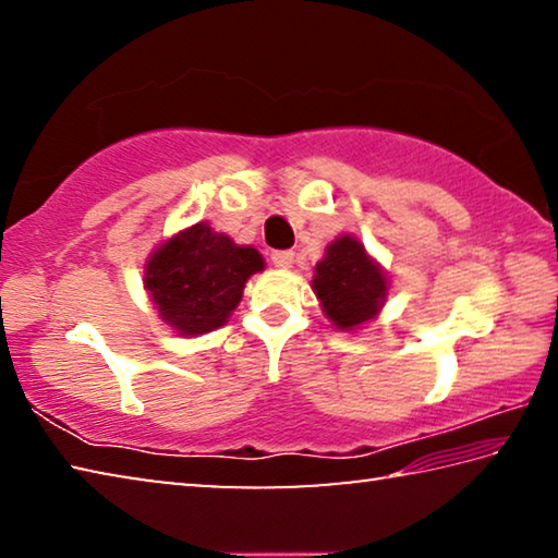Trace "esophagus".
Segmentation results:
<instances>
[{
    "label": "esophagus",
    "instance_id": "esophagus-1",
    "mask_svg": "<svg viewBox=\"0 0 558 558\" xmlns=\"http://www.w3.org/2000/svg\"><path fill=\"white\" fill-rule=\"evenodd\" d=\"M272 266L276 268H292V263H295V253L292 251H272Z\"/></svg>",
    "mask_w": 558,
    "mask_h": 558
}]
</instances>
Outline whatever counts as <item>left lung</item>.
I'll return each mask as SVG.
<instances>
[{"label": "left lung", "instance_id": "left-lung-1", "mask_svg": "<svg viewBox=\"0 0 558 558\" xmlns=\"http://www.w3.org/2000/svg\"><path fill=\"white\" fill-rule=\"evenodd\" d=\"M313 288L325 315L339 329L364 325L379 313L386 298V278L352 235H342L329 245L315 268Z\"/></svg>", "mask_w": 558, "mask_h": 558}]
</instances>
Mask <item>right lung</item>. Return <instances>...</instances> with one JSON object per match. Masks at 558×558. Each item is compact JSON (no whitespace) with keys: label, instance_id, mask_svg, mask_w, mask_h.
Returning <instances> with one entry per match:
<instances>
[{"label":"right lung","instance_id":"1","mask_svg":"<svg viewBox=\"0 0 558 558\" xmlns=\"http://www.w3.org/2000/svg\"><path fill=\"white\" fill-rule=\"evenodd\" d=\"M263 270L256 248L196 223L159 245L147 263L145 286L165 323L182 335L221 327L241 302L245 280Z\"/></svg>","mask_w":558,"mask_h":558}]
</instances>
